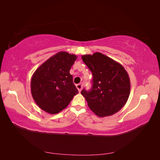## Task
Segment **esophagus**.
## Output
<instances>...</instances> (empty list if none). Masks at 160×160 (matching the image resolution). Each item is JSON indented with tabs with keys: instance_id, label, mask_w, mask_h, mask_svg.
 Instances as JSON below:
<instances>
[{
	"instance_id": "1",
	"label": "esophagus",
	"mask_w": 160,
	"mask_h": 160,
	"mask_svg": "<svg viewBox=\"0 0 160 160\" xmlns=\"http://www.w3.org/2000/svg\"><path fill=\"white\" fill-rule=\"evenodd\" d=\"M76 87H77V89H78V91H79V92L80 93V92L81 91V89H82V88H83V83H79V84H77V85H76Z\"/></svg>"
}]
</instances>
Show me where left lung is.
I'll return each mask as SVG.
<instances>
[{"label":"left lung","instance_id":"8db88e82","mask_svg":"<svg viewBox=\"0 0 160 160\" xmlns=\"http://www.w3.org/2000/svg\"><path fill=\"white\" fill-rule=\"evenodd\" d=\"M81 57L93 77L91 89L81 92L89 108L100 118L118 112L130 94V79L126 70L118 62L99 52Z\"/></svg>","mask_w":160,"mask_h":160}]
</instances>
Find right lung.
Instances as JSON below:
<instances>
[{
  "label": "right lung",
  "mask_w": 160,
  "mask_h": 160,
  "mask_svg": "<svg viewBox=\"0 0 160 160\" xmlns=\"http://www.w3.org/2000/svg\"><path fill=\"white\" fill-rule=\"evenodd\" d=\"M77 57L60 51L50 57L34 72L31 81L32 97L42 110L57 114L78 93L69 71Z\"/></svg>",
  "instance_id": "1"
}]
</instances>
